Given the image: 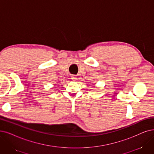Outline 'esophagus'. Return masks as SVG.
I'll use <instances>...</instances> for the list:
<instances>
[{"label":"esophagus","mask_w":154,"mask_h":154,"mask_svg":"<svg viewBox=\"0 0 154 154\" xmlns=\"http://www.w3.org/2000/svg\"><path fill=\"white\" fill-rule=\"evenodd\" d=\"M71 79H72V80H76L77 78L76 77V76H75V75H71Z\"/></svg>","instance_id":"esophagus-1"}]
</instances>
